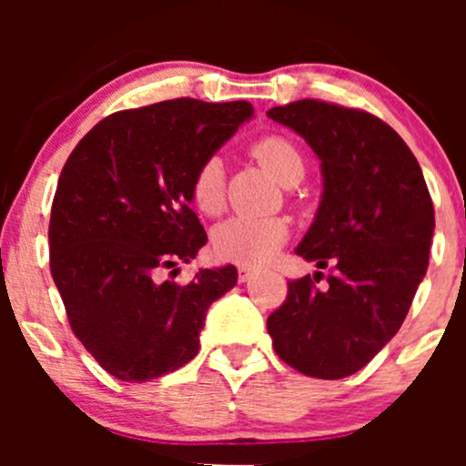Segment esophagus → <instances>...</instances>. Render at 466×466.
<instances>
[{
	"label": "esophagus",
	"mask_w": 466,
	"mask_h": 466,
	"mask_svg": "<svg viewBox=\"0 0 466 466\" xmlns=\"http://www.w3.org/2000/svg\"><path fill=\"white\" fill-rule=\"evenodd\" d=\"M256 271L249 269V267H238V280L240 282H249L254 278Z\"/></svg>",
	"instance_id": "obj_1"
}]
</instances>
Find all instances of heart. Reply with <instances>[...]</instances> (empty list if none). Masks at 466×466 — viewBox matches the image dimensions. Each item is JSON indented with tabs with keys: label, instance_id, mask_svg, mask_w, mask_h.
I'll use <instances>...</instances> for the list:
<instances>
[{
	"label": "heart",
	"instance_id": "1",
	"mask_svg": "<svg viewBox=\"0 0 466 466\" xmlns=\"http://www.w3.org/2000/svg\"><path fill=\"white\" fill-rule=\"evenodd\" d=\"M251 155L267 173L282 186H296L304 175V157L300 148L285 136H265L251 144ZM192 203L208 217L221 212L226 201L221 159L208 157L197 166L190 181ZM289 228L282 218L232 217L217 226L212 234V248L217 256L238 265H263L274 258L285 245Z\"/></svg>",
	"mask_w": 466,
	"mask_h": 466
}]
</instances>
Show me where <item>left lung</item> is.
<instances>
[{
  "mask_svg": "<svg viewBox=\"0 0 466 466\" xmlns=\"http://www.w3.org/2000/svg\"><path fill=\"white\" fill-rule=\"evenodd\" d=\"M319 157L324 190L296 254L319 269L287 282L267 330L282 361L318 379L361 370L397 335L430 263L434 203L414 153L372 114L324 100L267 111ZM318 276H313L318 282Z\"/></svg>",
  "mask_w": 466,
  "mask_h": 466,
  "instance_id": "1",
  "label": "left lung"
}]
</instances>
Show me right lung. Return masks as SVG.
Masks as SVG:
<instances>
[{
	"label": "right lung",
	"mask_w": 466,
	"mask_h": 466,
	"mask_svg": "<svg viewBox=\"0 0 466 466\" xmlns=\"http://www.w3.org/2000/svg\"><path fill=\"white\" fill-rule=\"evenodd\" d=\"M254 106L175 98L106 116L76 144L50 217V271L69 326L106 372L148 381L199 352L210 304L237 285V267L177 274L203 245L190 203L197 166Z\"/></svg>",
	"instance_id": "1"
}]
</instances>
